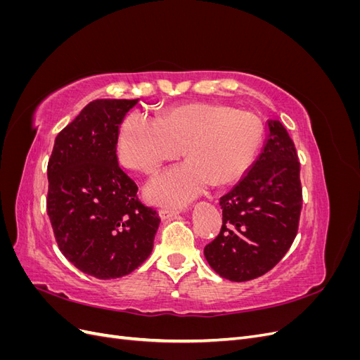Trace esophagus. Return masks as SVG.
<instances>
[{
    "instance_id": "obj_1",
    "label": "esophagus",
    "mask_w": 360,
    "mask_h": 360,
    "mask_svg": "<svg viewBox=\"0 0 360 360\" xmlns=\"http://www.w3.org/2000/svg\"><path fill=\"white\" fill-rule=\"evenodd\" d=\"M180 212L181 210L177 209V207H174V209H160L159 210V216H160L162 221H165V219H169V217L177 216Z\"/></svg>"
}]
</instances>
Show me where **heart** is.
<instances>
[{"mask_svg":"<svg viewBox=\"0 0 360 360\" xmlns=\"http://www.w3.org/2000/svg\"><path fill=\"white\" fill-rule=\"evenodd\" d=\"M263 138L259 118L212 102L183 103L158 120L141 114L124 118L118 132V156L126 167L155 174L183 155L181 167L148 183L146 193L158 204H184L209 184L225 188L249 171Z\"/></svg>","mask_w":360,"mask_h":360,"instance_id":"1","label":"heart"}]
</instances>
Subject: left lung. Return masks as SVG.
I'll use <instances>...</instances> for the list:
<instances>
[{"label": "left lung", "instance_id": "obj_1", "mask_svg": "<svg viewBox=\"0 0 360 360\" xmlns=\"http://www.w3.org/2000/svg\"><path fill=\"white\" fill-rule=\"evenodd\" d=\"M266 144L243 179L221 198L222 228L204 248L207 263L228 281L263 276L287 254L302 210L300 163L287 129L269 120Z\"/></svg>", "mask_w": 360, "mask_h": 360}]
</instances>
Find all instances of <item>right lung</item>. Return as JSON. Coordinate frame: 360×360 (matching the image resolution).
I'll list each match as a JSON object with an SVG mask.
<instances>
[{
	"label": "right lung",
	"mask_w": 360,
	"mask_h": 360,
	"mask_svg": "<svg viewBox=\"0 0 360 360\" xmlns=\"http://www.w3.org/2000/svg\"><path fill=\"white\" fill-rule=\"evenodd\" d=\"M138 99L90 102L56 138L48 162L46 210L58 248L97 279L122 278L153 250L160 219L120 168V124Z\"/></svg>",
	"instance_id": "obj_1"
}]
</instances>
